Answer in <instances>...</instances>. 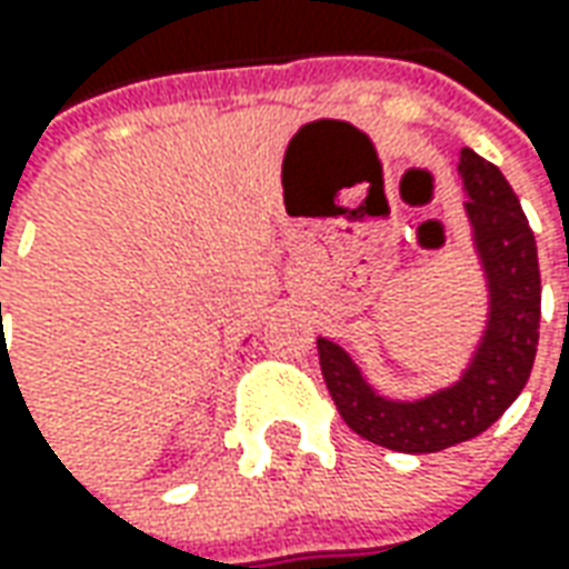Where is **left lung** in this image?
I'll return each mask as SVG.
<instances>
[{"mask_svg": "<svg viewBox=\"0 0 569 569\" xmlns=\"http://www.w3.org/2000/svg\"><path fill=\"white\" fill-rule=\"evenodd\" d=\"M468 218L490 280V326L462 381L416 403L385 400L351 357L317 339L326 388L351 431L397 452H440L483 435L530 379L539 345L542 280L530 221L506 174L475 150H459Z\"/></svg>", "mask_w": 569, "mask_h": 569, "instance_id": "8db88e82", "label": "left lung"}]
</instances>
